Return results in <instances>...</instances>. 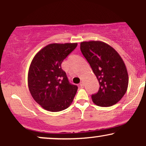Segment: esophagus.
<instances>
[{
	"mask_svg": "<svg viewBox=\"0 0 146 146\" xmlns=\"http://www.w3.org/2000/svg\"><path fill=\"white\" fill-rule=\"evenodd\" d=\"M79 86H80V87H81V88H83V87H84V83H83V81H81V83H80V84H79Z\"/></svg>",
	"mask_w": 146,
	"mask_h": 146,
	"instance_id": "34e87169",
	"label": "esophagus"
}]
</instances>
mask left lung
I'll return each instance as SVG.
<instances>
[{
  "label": "left lung",
  "mask_w": 146,
  "mask_h": 146,
  "mask_svg": "<svg viewBox=\"0 0 146 146\" xmlns=\"http://www.w3.org/2000/svg\"><path fill=\"white\" fill-rule=\"evenodd\" d=\"M80 49L100 85L98 93L91 96L93 102L102 107L116 104L128 85V71L122 57L113 48L100 41L83 42Z\"/></svg>",
  "instance_id": "8db88e82"
}]
</instances>
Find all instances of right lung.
<instances>
[{"instance_id":"obj_1","label":"right lung","mask_w":146,"mask_h":146,"mask_svg":"<svg viewBox=\"0 0 146 146\" xmlns=\"http://www.w3.org/2000/svg\"><path fill=\"white\" fill-rule=\"evenodd\" d=\"M77 43L49 44L36 53L30 64L28 84L32 97L45 110L59 112L72 103L77 86L69 83L61 63Z\"/></svg>"}]
</instances>
